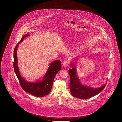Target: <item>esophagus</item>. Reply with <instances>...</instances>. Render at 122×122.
Wrapping results in <instances>:
<instances>
[{"label": "esophagus", "mask_w": 122, "mask_h": 122, "mask_svg": "<svg viewBox=\"0 0 122 122\" xmlns=\"http://www.w3.org/2000/svg\"><path fill=\"white\" fill-rule=\"evenodd\" d=\"M63 65L65 67H67L69 65V62L67 61H64L63 62Z\"/></svg>", "instance_id": "1"}]
</instances>
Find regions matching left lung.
I'll use <instances>...</instances> for the list:
<instances>
[{
  "mask_svg": "<svg viewBox=\"0 0 122 122\" xmlns=\"http://www.w3.org/2000/svg\"><path fill=\"white\" fill-rule=\"evenodd\" d=\"M73 67L68 72L70 76V89L72 95L81 99H86L95 96L101 92L105 88L106 85L98 88H92L82 85L77 75L75 65L71 64Z\"/></svg>",
  "mask_w": 122,
  "mask_h": 122,
  "instance_id": "left-lung-1",
  "label": "left lung"
}]
</instances>
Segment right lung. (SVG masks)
I'll use <instances>...</instances> for the list:
<instances>
[{"mask_svg":"<svg viewBox=\"0 0 122 122\" xmlns=\"http://www.w3.org/2000/svg\"><path fill=\"white\" fill-rule=\"evenodd\" d=\"M29 34H26L22 37L20 41L16 45L14 51V62L13 67L15 73L19 80L20 85L23 89L33 96L37 97H41L48 95L51 92L53 83L56 74L61 69V61L59 60H56L51 63L50 66L43 78L42 81L36 82V83H31L25 81L20 76L17 66V48L19 44Z\"/></svg>","mask_w":122,"mask_h":122,"instance_id":"right-lung-1","label":"right lung"}]
</instances>
